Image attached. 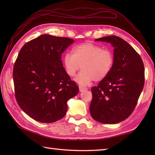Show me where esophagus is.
<instances>
[{
	"label": "esophagus",
	"mask_w": 155,
	"mask_h": 155,
	"mask_svg": "<svg viewBox=\"0 0 155 155\" xmlns=\"http://www.w3.org/2000/svg\"><path fill=\"white\" fill-rule=\"evenodd\" d=\"M79 90L81 92H83L84 91H87V88H85V87H83L81 86H79Z\"/></svg>",
	"instance_id": "obj_1"
}]
</instances>
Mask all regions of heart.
I'll list each match as a JSON object with an SVG mask.
<instances>
[{"mask_svg":"<svg viewBox=\"0 0 155 155\" xmlns=\"http://www.w3.org/2000/svg\"><path fill=\"white\" fill-rule=\"evenodd\" d=\"M64 70L69 77H74L78 83L88 84L94 80L100 81L110 73L114 64V55L110 50L89 42L75 46L72 54L66 53L63 57Z\"/></svg>","mask_w":155,"mask_h":155,"instance_id":"1","label":"heart"}]
</instances>
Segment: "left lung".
<instances>
[{
	"instance_id": "left-lung-1",
	"label": "left lung",
	"mask_w": 155,
	"mask_h": 155,
	"mask_svg": "<svg viewBox=\"0 0 155 155\" xmlns=\"http://www.w3.org/2000/svg\"><path fill=\"white\" fill-rule=\"evenodd\" d=\"M95 41L113 46L114 64L107 77L91 88L90 113L101 123L116 124L127 118L135 108L144 84V64L123 38L113 35Z\"/></svg>"
}]
</instances>
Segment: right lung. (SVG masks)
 <instances>
[{
    "label": "right lung",
    "instance_id": "1",
    "mask_svg": "<svg viewBox=\"0 0 155 155\" xmlns=\"http://www.w3.org/2000/svg\"><path fill=\"white\" fill-rule=\"evenodd\" d=\"M73 39L42 35L25 44L13 68L15 98L34 120L53 123L64 117L78 87L66 73L61 55Z\"/></svg>",
    "mask_w": 155,
    "mask_h": 155
}]
</instances>
